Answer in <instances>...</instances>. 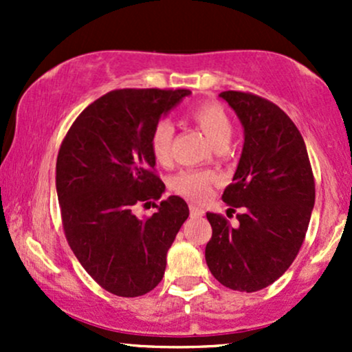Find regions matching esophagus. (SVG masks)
<instances>
[{
    "label": "esophagus",
    "instance_id": "esophagus-1",
    "mask_svg": "<svg viewBox=\"0 0 352 352\" xmlns=\"http://www.w3.org/2000/svg\"><path fill=\"white\" fill-rule=\"evenodd\" d=\"M204 208L197 207V205H190V215L192 217H204Z\"/></svg>",
    "mask_w": 352,
    "mask_h": 352
}]
</instances>
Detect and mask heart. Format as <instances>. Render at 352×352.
<instances>
[{
	"mask_svg": "<svg viewBox=\"0 0 352 352\" xmlns=\"http://www.w3.org/2000/svg\"><path fill=\"white\" fill-rule=\"evenodd\" d=\"M190 117L208 137L213 147L218 144L230 142L233 134V125L223 107L215 102H201L190 111ZM172 140H173V124L168 119H160L153 125L151 132V152L153 159L159 164L167 165L172 160ZM213 175L201 170H184L172 180V188L180 195L190 200H205L210 192V182Z\"/></svg>",
	"mask_w": 352,
	"mask_h": 352,
	"instance_id": "obj_1",
	"label": "heart"
}]
</instances>
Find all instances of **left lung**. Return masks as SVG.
Here are the masks:
<instances>
[{
	"mask_svg": "<svg viewBox=\"0 0 352 352\" xmlns=\"http://www.w3.org/2000/svg\"><path fill=\"white\" fill-rule=\"evenodd\" d=\"M220 98L243 127L233 184L221 197L240 213L235 227L207 213L205 260L221 285L253 293L276 281L300 252L314 207L313 170L300 131L276 104L238 91Z\"/></svg>",
	"mask_w": 352,
	"mask_h": 352,
	"instance_id": "1",
	"label": "left lung"
}]
</instances>
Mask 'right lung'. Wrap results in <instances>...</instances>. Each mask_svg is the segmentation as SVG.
Returning a JSON list of instances; mask_svg holds the SVG:
<instances>
[{"mask_svg": "<svg viewBox=\"0 0 352 352\" xmlns=\"http://www.w3.org/2000/svg\"><path fill=\"white\" fill-rule=\"evenodd\" d=\"M192 92L187 89H119L80 112L60 144L56 192L67 243L84 270L117 296L152 292L164 278L167 252L184 221L187 201L177 195L148 218L137 204L165 192L153 173V125Z\"/></svg>", "mask_w": 352, "mask_h": 352, "instance_id": "add662e5", "label": "right lung"}]
</instances>
